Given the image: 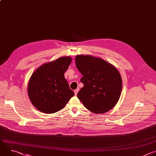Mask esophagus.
Instances as JSON below:
<instances>
[{"label":"esophagus","mask_w":156,"mask_h":156,"mask_svg":"<svg viewBox=\"0 0 156 156\" xmlns=\"http://www.w3.org/2000/svg\"><path fill=\"white\" fill-rule=\"evenodd\" d=\"M78 91H79V90L78 89H76V90H75V91H74V93H75V95H77V94H78Z\"/></svg>","instance_id":"1"}]
</instances>
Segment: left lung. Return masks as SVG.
<instances>
[{"label": "left lung", "mask_w": 156, "mask_h": 156, "mask_svg": "<svg viewBox=\"0 0 156 156\" xmlns=\"http://www.w3.org/2000/svg\"><path fill=\"white\" fill-rule=\"evenodd\" d=\"M76 68L83 75L84 86L77 97L94 113L103 114L112 109L120 98L122 81L119 71L110 63L90 55H77Z\"/></svg>", "instance_id": "left-lung-1"}]
</instances>
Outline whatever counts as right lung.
Returning a JSON list of instances; mask_svg holds the SVG:
<instances>
[{
	"label": "right lung",
	"instance_id": "right-lung-1",
	"mask_svg": "<svg viewBox=\"0 0 156 156\" xmlns=\"http://www.w3.org/2000/svg\"><path fill=\"white\" fill-rule=\"evenodd\" d=\"M71 62L70 57H60L42 65L32 75L28 83V96L34 106L41 112L55 113L74 96L64 77Z\"/></svg>",
	"mask_w": 156,
	"mask_h": 156
}]
</instances>
